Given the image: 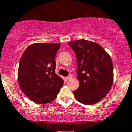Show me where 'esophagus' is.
Here are the masks:
<instances>
[{"instance_id":"1","label":"esophagus","mask_w":132,"mask_h":132,"mask_svg":"<svg viewBox=\"0 0 132 132\" xmlns=\"http://www.w3.org/2000/svg\"><path fill=\"white\" fill-rule=\"evenodd\" d=\"M71 78H72V76L71 75H69V76H68L67 77H66L67 79H71Z\"/></svg>"}]
</instances>
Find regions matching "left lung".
I'll return each mask as SVG.
<instances>
[{"label":"left lung","instance_id":"left-lung-1","mask_svg":"<svg viewBox=\"0 0 132 132\" xmlns=\"http://www.w3.org/2000/svg\"><path fill=\"white\" fill-rule=\"evenodd\" d=\"M69 45L77 58V77L79 86L73 94L85 105L100 102L107 95L113 82V64L106 51L98 44L89 40H74Z\"/></svg>","mask_w":132,"mask_h":132}]
</instances>
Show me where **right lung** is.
<instances>
[{"mask_svg": "<svg viewBox=\"0 0 132 132\" xmlns=\"http://www.w3.org/2000/svg\"><path fill=\"white\" fill-rule=\"evenodd\" d=\"M60 43H35L25 50L18 72L21 91L31 100L44 104L55 100L63 81L55 74Z\"/></svg>", "mask_w": 132, "mask_h": 132, "instance_id": "obj_1", "label": "right lung"}]
</instances>
